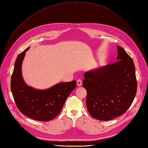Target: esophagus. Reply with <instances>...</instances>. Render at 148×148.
Instances as JSON below:
<instances>
[{
    "label": "esophagus",
    "mask_w": 148,
    "mask_h": 148,
    "mask_svg": "<svg viewBox=\"0 0 148 148\" xmlns=\"http://www.w3.org/2000/svg\"><path fill=\"white\" fill-rule=\"evenodd\" d=\"M77 85L78 86H82V80L80 79H78L77 80Z\"/></svg>",
    "instance_id": "1"
}]
</instances>
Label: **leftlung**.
Wrapping results in <instances>:
<instances>
[{
  "instance_id": "left-lung-1",
  "label": "left lung",
  "mask_w": 148,
  "mask_h": 148,
  "mask_svg": "<svg viewBox=\"0 0 148 148\" xmlns=\"http://www.w3.org/2000/svg\"><path fill=\"white\" fill-rule=\"evenodd\" d=\"M117 47L116 62L84 74L82 85L87 92L88 111L99 120H110L125 113L137 92L134 62L124 49Z\"/></svg>"
}]
</instances>
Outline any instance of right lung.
<instances>
[{"mask_svg": "<svg viewBox=\"0 0 148 148\" xmlns=\"http://www.w3.org/2000/svg\"><path fill=\"white\" fill-rule=\"evenodd\" d=\"M27 48L16 60L11 79V89L18 110L36 120L48 121L62 111L69 94L74 89L75 80L62 82L47 89H36L27 85L22 75V63Z\"/></svg>", "mask_w": 148, "mask_h": 148, "instance_id": "1", "label": "right lung"}]
</instances>
